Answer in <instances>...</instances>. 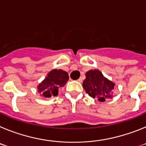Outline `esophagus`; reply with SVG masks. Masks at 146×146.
I'll return each mask as SVG.
<instances>
[{"label": "esophagus", "mask_w": 146, "mask_h": 146, "mask_svg": "<svg viewBox=\"0 0 146 146\" xmlns=\"http://www.w3.org/2000/svg\"><path fill=\"white\" fill-rule=\"evenodd\" d=\"M77 81H78V82H82V77L79 78V79L77 80Z\"/></svg>", "instance_id": "obj_1"}]
</instances>
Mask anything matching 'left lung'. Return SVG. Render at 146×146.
Here are the masks:
<instances>
[{
	"label": "left lung",
	"mask_w": 146,
	"mask_h": 146,
	"mask_svg": "<svg viewBox=\"0 0 146 146\" xmlns=\"http://www.w3.org/2000/svg\"><path fill=\"white\" fill-rule=\"evenodd\" d=\"M86 78L82 86L86 94L99 102H104L105 99L113 98L114 82L104 77L98 69H91L86 72Z\"/></svg>",
	"instance_id": "8db88e82"
}]
</instances>
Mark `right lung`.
<instances>
[{"label":"right lung","instance_id":"obj_1","mask_svg":"<svg viewBox=\"0 0 146 146\" xmlns=\"http://www.w3.org/2000/svg\"><path fill=\"white\" fill-rule=\"evenodd\" d=\"M68 80L69 74L66 72L62 69H52L38 85L37 91L40 96L44 98L57 96L58 89L65 86Z\"/></svg>","mask_w":146,"mask_h":146}]
</instances>
